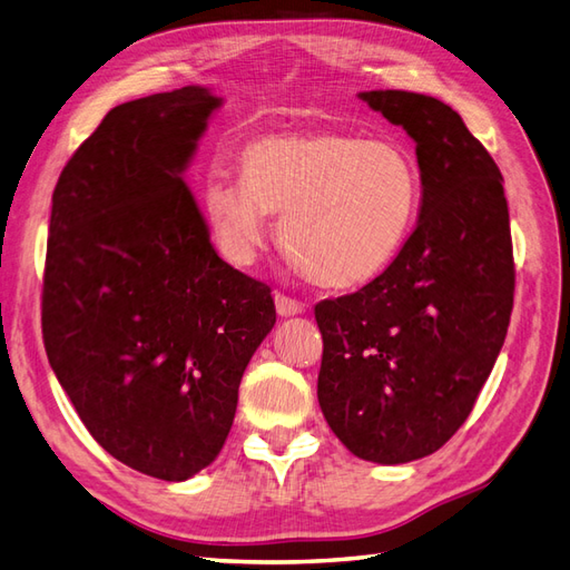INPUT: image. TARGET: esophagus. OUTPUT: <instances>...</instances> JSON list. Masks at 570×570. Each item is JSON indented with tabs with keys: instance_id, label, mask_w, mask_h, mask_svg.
I'll return each mask as SVG.
<instances>
[{
	"instance_id": "1",
	"label": "esophagus",
	"mask_w": 570,
	"mask_h": 570,
	"mask_svg": "<svg viewBox=\"0 0 570 570\" xmlns=\"http://www.w3.org/2000/svg\"><path fill=\"white\" fill-rule=\"evenodd\" d=\"M274 303H276V313H279L282 317H294V315H301L305 311L303 301L291 298V296L282 294V291H276V294H274Z\"/></svg>"
}]
</instances>
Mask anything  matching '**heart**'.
<instances>
[{
	"label": "heart",
	"mask_w": 570,
	"mask_h": 570,
	"mask_svg": "<svg viewBox=\"0 0 570 570\" xmlns=\"http://www.w3.org/2000/svg\"><path fill=\"white\" fill-rule=\"evenodd\" d=\"M421 168L395 139L348 132L267 135L240 151V180L204 185V212L222 250L245 262L282 214L294 265L325 288H354L381 276L412 236Z\"/></svg>",
	"instance_id": "b5f03b06"
}]
</instances>
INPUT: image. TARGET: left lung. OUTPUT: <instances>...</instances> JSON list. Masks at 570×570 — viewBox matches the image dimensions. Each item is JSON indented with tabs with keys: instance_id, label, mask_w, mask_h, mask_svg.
I'll list each match as a JSON object with an SVG mask.
<instances>
[{
	"instance_id": "left-lung-1",
	"label": "left lung",
	"mask_w": 570,
	"mask_h": 570,
	"mask_svg": "<svg viewBox=\"0 0 570 570\" xmlns=\"http://www.w3.org/2000/svg\"><path fill=\"white\" fill-rule=\"evenodd\" d=\"M416 141L421 212L395 262L356 294L315 305L317 400L356 458L402 464L443 448L470 416L513 311L503 175L443 100L363 91Z\"/></svg>"
}]
</instances>
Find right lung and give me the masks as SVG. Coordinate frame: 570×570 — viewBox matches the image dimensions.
Instances as JSON below:
<instances>
[{
    "instance_id": "1",
    "label": "right lung",
    "mask_w": 570,
    "mask_h": 570,
    "mask_svg": "<svg viewBox=\"0 0 570 570\" xmlns=\"http://www.w3.org/2000/svg\"><path fill=\"white\" fill-rule=\"evenodd\" d=\"M218 106L183 86L112 108L52 193L48 361L98 445L164 481L222 452L276 323L269 286L216 255L183 180Z\"/></svg>"
}]
</instances>
